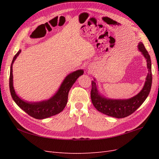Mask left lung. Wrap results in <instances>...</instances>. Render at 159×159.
<instances>
[{
	"instance_id": "8db88e82",
	"label": "left lung",
	"mask_w": 159,
	"mask_h": 159,
	"mask_svg": "<svg viewBox=\"0 0 159 159\" xmlns=\"http://www.w3.org/2000/svg\"><path fill=\"white\" fill-rule=\"evenodd\" d=\"M137 47L146 60L148 71L143 88L140 92L129 99H110L100 93L97 81L94 78L92 81L91 99L94 107L99 112L118 119L126 117L135 111L148 97L152 85L151 57L142 42H139Z\"/></svg>"
}]
</instances>
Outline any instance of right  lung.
Wrapping results in <instances>:
<instances>
[{"label":"right lung","instance_id":"add662e5","mask_svg":"<svg viewBox=\"0 0 159 159\" xmlns=\"http://www.w3.org/2000/svg\"><path fill=\"white\" fill-rule=\"evenodd\" d=\"M20 52L21 50H19L16 54L14 56L11 66L9 87L12 99L19 107L25 111L30 116L37 119H44L60 113L64 110L68 103L70 89L77 79L84 74V70H78L69 74L62 81L59 89L57 90L55 94L50 99L36 102H28L19 97L13 86L12 66Z\"/></svg>","mask_w":159,"mask_h":159}]
</instances>
